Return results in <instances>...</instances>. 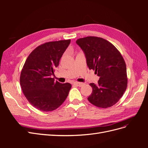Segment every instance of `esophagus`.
Segmentation results:
<instances>
[{"instance_id": "obj_1", "label": "esophagus", "mask_w": 148, "mask_h": 148, "mask_svg": "<svg viewBox=\"0 0 148 148\" xmlns=\"http://www.w3.org/2000/svg\"><path fill=\"white\" fill-rule=\"evenodd\" d=\"M75 85H77V86H82L83 85H84V83H82V82H75L73 83Z\"/></svg>"}]
</instances>
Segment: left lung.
I'll use <instances>...</instances> for the list:
<instances>
[{
    "label": "left lung",
    "mask_w": 148,
    "mask_h": 148,
    "mask_svg": "<svg viewBox=\"0 0 148 148\" xmlns=\"http://www.w3.org/2000/svg\"><path fill=\"white\" fill-rule=\"evenodd\" d=\"M84 51L89 70L99 77L98 83H90L92 104L106 109L115 104L127 87V66L122 56L112 44L102 38L88 36L76 41Z\"/></svg>",
    "instance_id": "1"
}]
</instances>
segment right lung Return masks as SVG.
Returning <instances> with one entry per match:
<instances>
[{"mask_svg": "<svg viewBox=\"0 0 148 148\" xmlns=\"http://www.w3.org/2000/svg\"><path fill=\"white\" fill-rule=\"evenodd\" d=\"M70 43V39H67L41 44L25 61L20 74V86L28 102L38 110H55L69 95L71 84L55 82L52 75Z\"/></svg>", "mask_w": 148, "mask_h": 148, "instance_id": "1", "label": "right lung"}]
</instances>
